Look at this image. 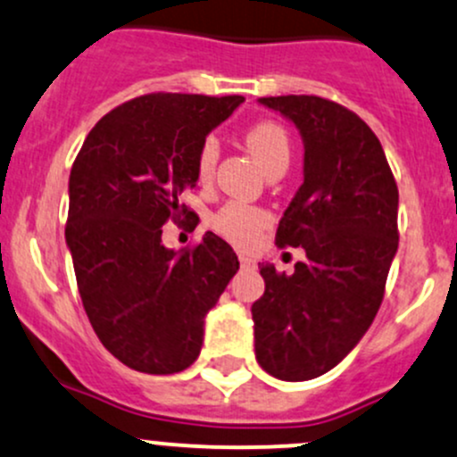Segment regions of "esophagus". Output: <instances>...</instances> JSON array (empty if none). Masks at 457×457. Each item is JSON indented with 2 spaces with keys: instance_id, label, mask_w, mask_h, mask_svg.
Instances as JSON below:
<instances>
[{
  "instance_id": "1",
  "label": "esophagus",
  "mask_w": 457,
  "mask_h": 457,
  "mask_svg": "<svg viewBox=\"0 0 457 457\" xmlns=\"http://www.w3.org/2000/svg\"><path fill=\"white\" fill-rule=\"evenodd\" d=\"M239 263H242V268H254L257 263H254L253 257H248V254H239Z\"/></svg>"
}]
</instances>
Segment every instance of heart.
I'll return each mask as SVG.
<instances>
[{
  "instance_id": "heart-1",
  "label": "heart",
  "mask_w": 457,
  "mask_h": 457,
  "mask_svg": "<svg viewBox=\"0 0 457 457\" xmlns=\"http://www.w3.org/2000/svg\"><path fill=\"white\" fill-rule=\"evenodd\" d=\"M246 145L257 156L263 170H272L277 165H287L292 156V145L289 137L281 124L272 120H262L253 124L244 135ZM220 159V144L213 135H207L200 141L198 152H195V176L200 183H207L213 179L215 165ZM270 224V213L266 209L254 207V204L242 203V200H230L222 204L213 215H211V227L218 235H222L228 242L237 246H248L257 239Z\"/></svg>"
}]
</instances>
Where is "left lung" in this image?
<instances>
[{"label": "left lung", "instance_id": "obj_1", "mask_svg": "<svg viewBox=\"0 0 457 457\" xmlns=\"http://www.w3.org/2000/svg\"><path fill=\"white\" fill-rule=\"evenodd\" d=\"M296 124L305 180L283 213L277 246H303L292 274L263 263L253 305L254 355L283 381L325 375L375 320L399 246V189L377 135L360 115L318 96L262 97Z\"/></svg>", "mask_w": 457, "mask_h": 457}]
</instances>
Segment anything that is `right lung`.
<instances>
[{
  "label": "right lung",
  "instance_id": "obj_1",
  "mask_svg": "<svg viewBox=\"0 0 457 457\" xmlns=\"http://www.w3.org/2000/svg\"><path fill=\"white\" fill-rule=\"evenodd\" d=\"M242 96L148 93L106 112L73 161L65 239L93 331L121 364L148 375L191 366L204 316L237 272L218 235L179 253L163 224L194 218L180 194L194 187L200 141Z\"/></svg>",
  "mask_w": 457,
  "mask_h": 457
}]
</instances>
